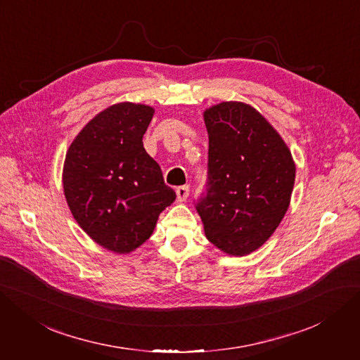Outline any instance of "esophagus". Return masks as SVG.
I'll list each match as a JSON object with an SVG mask.
<instances>
[{
    "mask_svg": "<svg viewBox=\"0 0 360 360\" xmlns=\"http://www.w3.org/2000/svg\"><path fill=\"white\" fill-rule=\"evenodd\" d=\"M176 193H177L179 201H186L188 197H189V186H188V184H184V186H179L176 189Z\"/></svg>",
    "mask_w": 360,
    "mask_h": 360,
    "instance_id": "1",
    "label": "esophagus"
}]
</instances>
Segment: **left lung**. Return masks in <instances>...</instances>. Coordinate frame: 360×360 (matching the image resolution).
<instances>
[{"label": "left lung", "instance_id": "1", "mask_svg": "<svg viewBox=\"0 0 360 360\" xmlns=\"http://www.w3.org/2000/svg\"><path fill=\"white\" fill-rule=\"evenodd\" d=\"M209 134L205 191L195 202L209 240L230 255L254 252L284 217L296 177L288 147L242 102L204 112Z\"/></svg>", "mask_w": 360, "mask_h": 360}]
</instances>
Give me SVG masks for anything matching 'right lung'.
<instances>
[{"mask_svg": "<svg viewBox=\"0 0 360 360\" xmlns=\"http://www.w3.org/2000/svg\"><path fill=\"white\" fill-rule=\"evenodd\" d=\"M153 114L139 103L110 106L81 130L64 160L63 188L76 222L118 254L143 245L176 200L143 146Z\"/></svg>", "mask_w": 360, "mask_h": 360, "instance_id": "1", "label": "right lung"}]
</instances>
